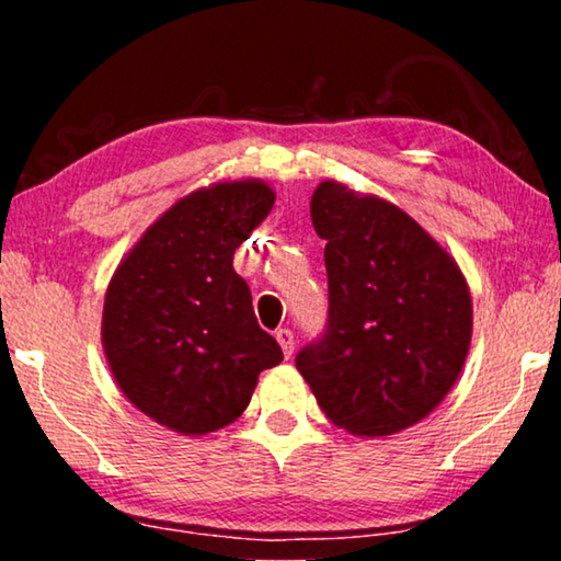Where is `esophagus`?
<instances>
[{"label": "esophagus", "mask_w": 561, "mask_h": 561, "mask_svg": "<svg viewBox=\"0 0 561 561\" xmlns=\"http://www.w3.org/2000/svg\"><path fill=\"white\" fill-rule=\"evenodd\" d=\"M277 341H279V346H282V351H284V356H291L294 354V334H291V329H279L277 334Z\"/></svg>", "instance_id": "1"}]
</instances>
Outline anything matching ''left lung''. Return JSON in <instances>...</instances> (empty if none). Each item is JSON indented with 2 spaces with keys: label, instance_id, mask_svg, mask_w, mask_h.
<instances>
[{
  "label": "left lung",
  "instance_id": "left-lung-1",
  "mask_svg": "<svg viewBox=\"0 0 561 561\" xmlns=\"http://www.w3.org/2000/svg\"><path fill=\"white\" fill-rule=\"evenodd\" d=\"M311 222L327 240V327L297 354L317 403L354 435L423 421L458 381L472 304L462 272L396 205L321 183Z\"/></svg>",
  "mask_w": 561,
  "mask_h": 561
}]
</instances>
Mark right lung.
I'll use <instances>...</instances> for the list:
<instances>
[{
  "mask_svg": "<svg viewBox=\"0 0 561 561\" xmlns=\"http://www.w3.org/2000/svg\"><path fill=\"white\" fill-rule=\"evenodd\" d=\"M274 205L257 180L197 190L140 237L103 304V348L128 401L185 435L222 428L282 348L232 257Z\"/></svg>",
  "mask_w": 561,
  "mask_h": 561,
  "instance_id": "1",
  "label": "right lung"
}]
</instances>
